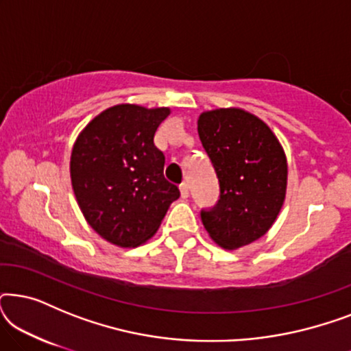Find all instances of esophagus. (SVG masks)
I'll use <instances>...</instances> for the list:
<instances>
[{
    "mask_svg": "<svg viewBox=\"0 0 351 351\" xmlns=\"http://www.w3.org/2000/svg\"><path fill=\"white\" fill-rule=\"evenodd\" d=\"M179 189H180V195H182V198H189V195H190L189 184H186V182H182Z\"/></svg>",
    "mask_w": 351,
    "mask_h": 351,
    "instance_id": "esophagus-1",
    "label": "esophagus"
}]
</instances>
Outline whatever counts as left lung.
<instances>
[{
    "label": "left lung",
    "mask_w": 351,
    "mask_h": 351,
    "mask_svg": "<svg viewBox=\"0 0 351 351\" xmlns=\"http://www.w3.org/2000/svg\"><path fill=\"white\" fill-rule=\"evenodd\" d=\"M198 134L219 179L214 208L201 209L210 238L238 249L263 237L286 196L285 152L262 119L239 108L206 112Z\"/></svg>",
    "instance_id": "1"
}]
</instances>
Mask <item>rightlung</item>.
Segmentation results:
<instances>
[{
	"mask_svg": "<svg viewBox=\"0 0 351 351\" xmlns=\"http://www.w3.org/2000/svg\"><path fill=\"white\" fill-rule=\"evenodd\" d=\"M169 108L117 105L95 117L71 150V185L88 223L107 241L136 247L152 238L180 196L165 177L155 132Z\"/></svg>",
	"mask_w": 351,
	"mask_h": 351,
	"instance_id": "obj_1",
	"label": "right lung"
}]
</instances>
